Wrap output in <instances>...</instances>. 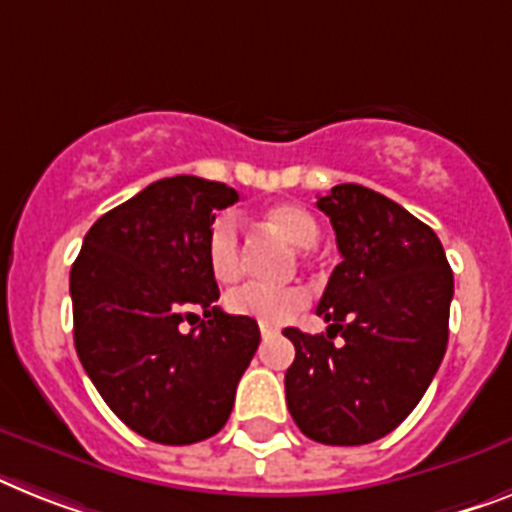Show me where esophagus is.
I'll use <instances>...</instances> for the list:
<instances>
[{
  "mask_svg": "<svg viewBox=\"0 0 512 512\" xmlns=\"http://www.w3.org/2000/svg\"><path fill=\"white\" fill-rule=\"evenodd\" d=\"M259 329H261V337H272V335H277V329L269 327V324H259Z\"/></svg>",
  "mask_w": 512,
  "mask_h": 512,
  "instance_id": "esophagus-1",
  "label": "esophagus"
}]
</instances>
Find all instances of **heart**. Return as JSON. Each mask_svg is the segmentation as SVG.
<instances>
[{
	"label": "heart",
	"mask_w": 512,
	"mask_h": 512,
	"mask_svg": "<svg viewBox=\"0 0 512 512\" xmlns=\"http://www.w3.org/2000/svg\"><path fill=\"white\" fill-rule=\"evenodd\" d=\"M264 222L272 227L290 246L311 248L319 240V222L308 209L298 204H277L266 209ZM206 261L211 274L219 282H235L243 272V251H240V227L232 214H219L206 235ZM308 295L303 287L285 285L272 287L261 282H248L227 293L225 306L230 314L248 316L261 324L290 322L303 306Z\"/></svg>",
	"instance_id": "1"
}]
</instances>
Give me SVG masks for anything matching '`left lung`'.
I'll return each instance as SVG.
<instances>
[{"instance_id":"left-lung-1","label":"left lung","mask_w":512,"mask_h":512,"mask_svg":"<svg viewBox=\"0 0 512 512\" xmlns=\"http://www.w3.org/2000/svg\"><path fill=\"white\" fill-rule=\"evenodd\" d=\"M316 206L342 261L316 308L327 335L285 329L295 345L287 408L314 442L369 445L403 424L437 374L453 269L432 227L377 190L342 183Z\"/></svg>"}]
</instances>
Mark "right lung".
<instances>
[{
  "mask_svg": "<svg viewBox=\"0 0 512 512\" xmlns=\"http://www.w3.org/2000/svg\"><path fill=\"white\" fill-rule=\"evenodd\" d=\"M235 201L238 190L204 177L156 180L96 219L70 269L88 379L122 424L159 445L217 434L259 348V324L214 306L206 261L211 222Z\"/></svg>",
  "mask_w": 512,
  "mask_h": 512,
  "instance_id": "obj_1",
  "label": "right lung"
}]
</instances>
